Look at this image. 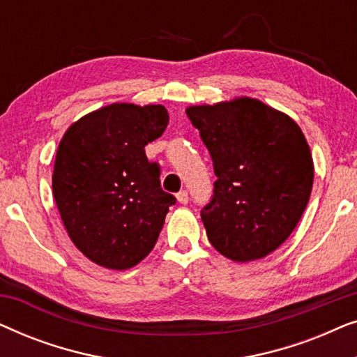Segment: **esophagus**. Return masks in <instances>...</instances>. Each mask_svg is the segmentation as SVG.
Returning <instances> with one entry per match:
<instances>
[{
  "mask_svg": "<svg viewBox=\"0 0 357 357\" xmlns=\"http://www.w3.org/2000/svg\"><path fill=\"white\" fill-rule=\"evenodd\" d=\"M177 202L180 204H187L188 203V193L185 192V190H182V192L177 193Z\"/></svg>",
  "mask_w": 357,
  "mask_h": 357,
  "instance_id": "esophagus-1",
  "label": "esophagus"
}]
</instances>
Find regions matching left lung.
I'll use <instances>...</instances> for the list:
<instances>
[{
	"label": "left lung",
	"instance_id": "8db88e82",
	"mask_svg": "<svg viewBox=\"0 0 357 357\" xmlns=\"http://www.w3.org/2000/svg\"><path fill=\"white\" fill-rule=\"evenodd\" d=\"M185 112L218 177L202 211L209 242L232 261L265 258L291 236L310 198L314 159L301 126L247 96Z\"/></svg>",
	"mask_w": 357,
	"mask_h": 357
}]
</instances>
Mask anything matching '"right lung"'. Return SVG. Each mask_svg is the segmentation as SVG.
I'll use <instances>...</instances> for the list:
<instances>
[{
  "instance_id": "1",
  "label": "right lung",
  "mask_w": 357,
  "mask_h": 357,
  "mask_svg": "<svg viewBox=\"0 0 357 357\" xmlns=\"http://www.w3.org/2000/svg\"><path fill=\"white\" fill-rule=\"evenodd\" d=\"M169 123L160 104L128 102L89 112L65 131L52 175L53 198L71 242L109 270H130L153 250L172 195L144 146Z\"/></svg>"
}]
</instances>
